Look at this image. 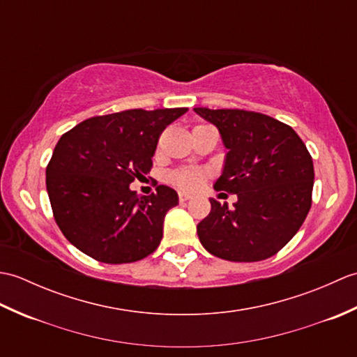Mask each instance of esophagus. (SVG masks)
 Returning a JSON list of instances; mask_svg holds the SVG:
<instances>
[{"label": "esophagus", "mask_w": 357, "mask_h": 357, "mask_svg": "<svg viewBox=\"0 0 357 357\" xmlns=\"http://www.w3.org/2000/svg\"><path fill=\"white\" fill-rule=\"evenodd\" d=\"M188 199H192V195L187 193V192H179V201L181 202H185Z\"/></svg>", "instance_id": "1"}]
</instances>
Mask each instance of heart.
Returning <instances> with one entry per match:
<instances>
[{
    "label": "heart",
    "instance_id": "1",
    "mask_svg": "<svg viewBox=\"0 0 357 357\" xmlns=\"http://www.w3.org/2000/svg\"><path fill=\"white\" fill-rule=\"evenodd\" d=\"M202 172L196 170V169H185V170H179L173 174L174 183L179 184L181 187L185 188H195L201 184L202 181Z\"/></svg>",
    "mask_w": 357,
    "mask_h": 357
}]
</instances>
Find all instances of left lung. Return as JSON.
I'll list each match as a JSON object with an SVG mask.
<instances>
[{"instance_id": "1", "label": "left lung", "mask_w": 357, "mask_h": 357, "mask_svg": "<svg viewBox=\"0 0 357 357\" xmlns=\"http://www.w3.org/2000/svg\"><path fill=\"white\" fill-rule=\"evenodd\" d=\"M213 124L227 153L216 190L236 195L230 208L210 198L196 227L202 247L221 259L256 262L276 255L312 207L313 159L290 126L245 110L193 109Z\"/></svg>"}]
</instances>
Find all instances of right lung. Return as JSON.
Listing matches in <instances>:
<instances>
[{"label": "right lung", "mask_w": 357, "mask_h": 357, "mask_svg": "<svg viewBox=\"0 0 357 357\" xmlns=\"http://www.w3.org/2000/svg\"><path fill=\"white\" fill-rule=\"evenodd\" d=\"M188 109H132L82 121L59 138L45 169L53 216L72 245L105 264H127L153 253L164 218L178 193L130 190L150 173L158 138Z\"/></svg>", "instance_id": "add662e5"}]
</instances>
